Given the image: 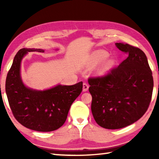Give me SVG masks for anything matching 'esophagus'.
<instances>
[{
    "label": "esophagus",
    "mask_w": 159,
    "mask_h": 159,
    "mask_svg": "<svg viewBox=\"0 0 159 159\" xmlns=\"http://www.w3.org/2000/svg\"><path fill=\"white\" fill-rule=\"evenodd\" d=\"M88 88H89V86L86 83H84L83 84V92H85V91H87L88 90Z\"/></svg>",
    "instance_id": "esophagus-1"
}]
</instances>
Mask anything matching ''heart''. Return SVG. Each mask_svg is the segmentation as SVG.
Segmentation results:
<instances>
[{
	"label": "heart",
	"instance_id": "heart-1",
	"mask_svg": "<svg viewBox=\"0 0 159 159\" xmlns=\"http://www.w3.org/2000/svg\"><path fill=\"white\" fill-rule=\"evenodd\" d=\"M108 52L104 50H96L94 52L92 55H91L90 60V65L91 66H95L101 63L102 61L105 60V59L108 57ZM110 67V62L109 61H106L104 62L102 66L98 69V74H104L108 71Z\"/></svg>",
	"mask_w": 159,
	"mask_h": 159
}]
</instances>
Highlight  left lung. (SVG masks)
I'll list each match as a JSON object with an SVG mask.
<instances>
[{
	"mask_svg": "<svg viewBox=\"0 0 159 159\" xmlns=\"http://www.w3.org/2000/svg\"><path fill=\"white\" fill-rule=\"evenodd\" d=\"M116 46L128 57L105 76L88 79L93 117L107 129L122 128L139 120L149 106L154 88L143 51L127 43H116Z\"/></svg>",
	"mask_w": 159,
	"mask_h": 159,
	"instance_id": "8db88e82",
	"label": "left lung"
}]
</instances>
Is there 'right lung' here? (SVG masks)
I'll use <instances>...</instances> for the list:
<instances>
[{
	"instance_id": "right-lung-1",
	"label": "right lung",
	"mask_w": 159,
	"mask_h": 159,
	"mask_svg": "<svg viewBox=\"0 0 159 159\" xmlns=\"http://www.w3.org/2000/svg\"><path fill=\"white\" fill-rule=\"evenodd\" d=\"M42 49L22 48L16 54L7 75L5 92L12 112L25 127L39 132L57 130L66 121L70 107L83 89V82L73 85H57L36 90L25 86L20 75L21 62L28 52Z\"/></svg>"
}]
</instances>
